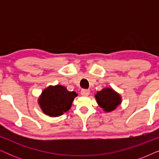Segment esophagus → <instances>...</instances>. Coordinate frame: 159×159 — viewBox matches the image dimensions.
I'll use <instances>...</instances> for the list:
<instances>
[{
  "label": "esophagus",
  "mask_w": 159,
  "mask_h": 159,
  "mask_svg": "<svg viewBox=\"0 0 159 159\" xmlns=\"http://www.w3.org/2000/svg\"><path fill=\"white\" fill-rule=\"evenodd\" d=\"M90 94V90H86V89H82L81 90V95L82 96H88Z\"/></svg>",
  "instance_id": "34e87169"
}]
</instances>
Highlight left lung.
<instances>
[{"mask_svg":"<svg viewBox=\"0 0 159 159\" xmlns=\"http://www.w3.org/2000/svg\"><path fill=\"white\" fill-rule=\"evenodd\" d=\"M95 98L100 107L105 112L113 111L121 103V95L110 88H103L97 92Z\"/></svg>","mask_w":159,"mask_h":159,"instance_id":"left-lung-1","label":"left lung"}]
</instances>
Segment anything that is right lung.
I'll return each instance as SVG.
<instances>
[{"label": "right lung", "mask_w": 159, "mask_h": 159, "mask_svg": "<svg viewBox=\"0 0 159 159\" xmlns=\"http://www.w3.org/2000/svg\"><path fill=\"white\" fill-rule=\"evenodd\" d=\"M77 95V93L69 92L64 86L50 85L41 93L38 104L45 114L57 117L70 109L74 99Z\"/></svg>", "instance_id": "1"}]
</instances>
